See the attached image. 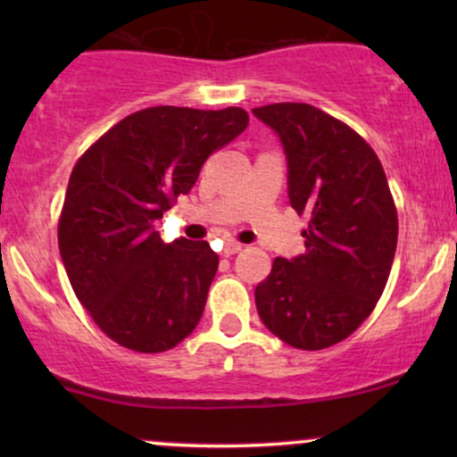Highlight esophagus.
Listing matches in <instances>:
<instances>
[{"mask_svg": "<svg viewBox=\"0 0 457 457\" xmlns=\"http://www.w3.org/2000/svg\"><path fill=\"white\" fill-rule=\"evenodd\" d=\"M243 249H245L243 243H236V240H228V243H225V246H223V255H225V258H229V255L238 253V251H243Z\"/></svg>", "mask_w": 457, "mask_h": 457, "instance_id": "esophagus-1", "label": "esophagus"}]
</instances>
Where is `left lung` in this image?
I'll use <instances>...</instances> for the list:
<instances>
[{
	"label": "left lung",
	"instance_id": "1",
	"mask_svg": "<svg viewBox=\"0 0 457 457\" xmlns=\"http://www.w3.org/2000/svg\"><path fill=\"white\" fill-rule=\"evenodd\" d=\"M253 113L279 135L290 204L309 219L305 253L272 262L255 307L292 348H328L370 318L389 279L397 245L389 182L371 145L322 109L275 103Z\"/></svg>",
	"mask_w": 457,
	"mask_h": 457
}]
</instances>
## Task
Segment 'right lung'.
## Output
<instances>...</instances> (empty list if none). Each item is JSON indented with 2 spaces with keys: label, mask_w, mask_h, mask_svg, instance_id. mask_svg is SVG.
<instances>
[{
  "label": "right lung",
  "mask_w": 457,
  "mask_h": 457,
  "mask_svg": "<svg viewBox=\"0 0 457 457\" xmlns=\"http://www.w3.org/2000/svg\"><path fill=\"white\" fill-rule=\"evenodd\" d=\"M246 124L240 107H148L120 120L72 167L60 255L79 303L122 348L165 353L197 327L219 255L206 240L165 245L154 221Z\"/></svg>",
  "instance_id": "add662e5"
}]
</instances>
